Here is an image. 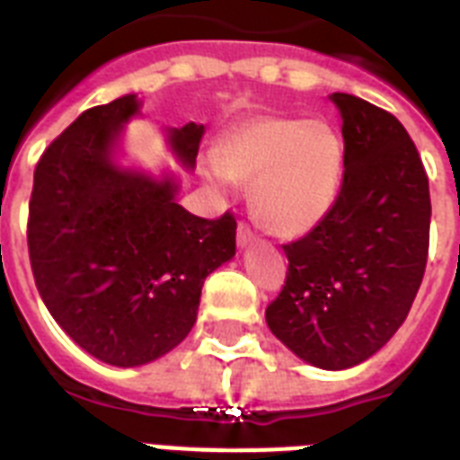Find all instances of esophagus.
<instances>
[{
    "instance_id": "obj_1",
    "label": "esophagus",
    "mask_w": 460,
    "mask_h": 460,
    "mask_svg": "<svg viewBox=\"0 0 460 460\" xmlns=\"http://www.w3.org/2000/svg\"><path fill=\"white\" fill-rule=\"evenodd\" d=\"M236 238H238V245H241V248H245V245H251L252 241H255V234H252V229L248 226V224L241 222V224H238Z\"/></svg>"
}]
</instances>
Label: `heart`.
Wrapping results in <instances>:
<instances>
[{
	"mask_svg": "<svg viewBox=\"0 0 460 460\" xmlns=\"http://www.w3.org/2000/svg\"><path fill=\"white\" fill-rule=\"evenodd\" d=\"M217 166L231 179L255 181L252 209L267 229L301 236L334 208L343 153L327 124L260 117L219 143Z\"/></svg>",
	"mask_w": 460,
	"mask_h": 460,
	"instance_id": "obj_1",
	"label": "heart"
}]
</instances>
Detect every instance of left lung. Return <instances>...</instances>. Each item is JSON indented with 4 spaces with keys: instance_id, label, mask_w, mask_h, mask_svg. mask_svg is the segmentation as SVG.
<instances>
[{
    "instance_id": "left-lung-1",
    "label": "left lung",
    "mask_w": 460,
    "mask_h": 460,
    "mask_svg": "<svg viewBox=\"0 0 460 460\" xmlns=\"http://www.w3.org/2000/svg\"><path fill=\"white\" fill-rule=\"evenodd\" d=\"M343 179L334 208L284 245L288 270L267 327L305 363L346 370L385 346L420 288L429 251V186L399 119L334 93Z\"/></svg>"
}]
</instances>
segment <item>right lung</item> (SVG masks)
<instances>
[{
    "instance_id": "1",
    "label": "right lung",
    "mask_w": 460,
    "mask_h": 460,
    "mask_svg": "<svg viewBox=\"0 0 460 460\" xmlns=\"http://www.w3.org/2000/svg\"><path fill=\"white\" fill-rule=\"evenodd\" d=\"M136 95L85 110L35 166L28 255L47 310L90 356L136 367L193 329L202 284L236 252V217L190 215L172 179L111 164ZM202 126L172 131L173 153L195 164Z\"/></svg>"
}]
</instances>
